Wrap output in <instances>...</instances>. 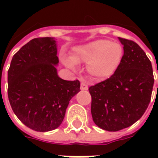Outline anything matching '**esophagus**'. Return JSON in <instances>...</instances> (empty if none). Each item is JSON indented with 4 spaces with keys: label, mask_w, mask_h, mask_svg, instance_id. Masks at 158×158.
Instances as JSON below:
<instances>
[{
    "label": "esophagus",
    "mask_w": 158,
    "mask_h": 158,
    "mask_svg": "<svg viewBox=\"0 0 158 158\" xmlns=\"http://www.w3.org/2000/svg\"><path fill=\"white\" fill-rule=\"evenodd\" d=\"M88 85H87L84 82H82L81 84H80V89H81L82 91H85V90H88Z\"/></svg>",
    "instance_id": "34e87169"
}]
</instances>
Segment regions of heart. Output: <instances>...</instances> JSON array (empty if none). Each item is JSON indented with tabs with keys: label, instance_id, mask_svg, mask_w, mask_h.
Returning <instances> with one entry per match:
<instances>
[{
	"label": "heart",
	"instance_id": "obj_1",
	"mask_svg": "<svg viewBox=\"0 0 158 158\" xmlns=\"http://www.w3.org/2000/svg\"><path fill=\"white\" fill-rule=\"evenodd\" d=\"M123 56L120 43L107 39H97L74 47L69 58L63 56V64L74 69V64L87 63V72L94 80H104L114 74Z\"/></svg>",
	"mask_w": 158,
	"mask_h": 158
}]
</instances>
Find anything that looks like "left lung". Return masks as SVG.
<instances>
[{"label": "left lung", "mask_w": 158, "mask_h": 158, "mask_svg": "<svg viewBox=\"0 0 158 158\" xmlns=\"http://www.w3.org/2000/svg\"><path fill=\"white\" fill-rule=\"evenodd\" d=\"M118 38L124 46L119 66L109 79L89 89L93 120L107 131L123 130L142 117L154 83L152 64L143 50L133 41Z\"/></svg>", "instance_id": "obj_1"}]
</instances>
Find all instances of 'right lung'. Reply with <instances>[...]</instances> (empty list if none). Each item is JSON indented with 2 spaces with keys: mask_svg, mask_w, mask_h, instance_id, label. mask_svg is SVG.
<instances>
[{
  "mask_svg": "<svg viewBox=\"0 0 158 158\" xmlns=\"http://www.w3.org/2000/svg\"><path fill=\"white\" fill-rule=\"evenodd\" d=\"M54 38L29 41L14 55L8 70V98L21 122L38 132L56 129L64 120L70 99L80 91L79 80L57 74Z\"/></svg>",
  "mask_w": 158,
  "mask_h": 158,
  "instance_id": "1",
  "label": "right lung"
}]
</instances>
